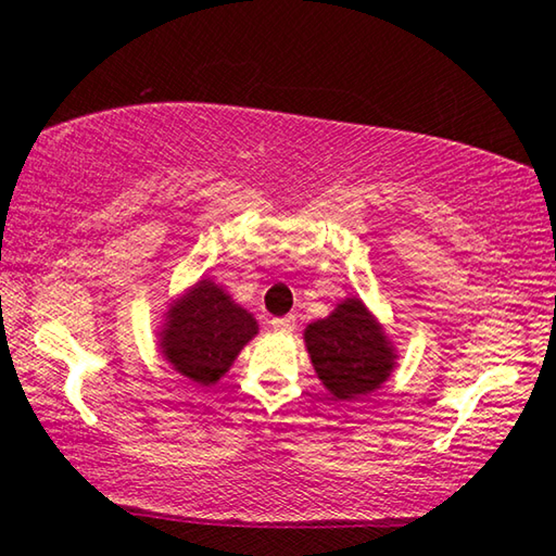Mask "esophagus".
I'll use <instances>...</instances> for the list:
<instances>
[{
	"label": "esophagus",
	"instance_id": "esophagus-1",
	"mask_svg": "<svg viewBox=\"0 0 556 556\" xmlns=\"http://www.w3.org/2000/svg\"><path fill=\"white\" fill-rule=\"evenodd\" d=\"M271 328H275L277 333H291L296 328V318L294 316H285V318H275L271 321Z\"/></svg>",
	"mask_w": 556,
	"mask_h": 556
}]
</instances>
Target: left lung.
Wrapping results in <instances>:
<instances>
[{
    "label": "left lung",
    "instance_id": "left-lung-1",
    "mask_svg": "<svg viewBox=\"0 0 556 556\" xmlns=\"http://www.w3.org/2000/svg\"><path fill=\"white\" fill-rule=\"evenodd\" d=\"M312 365L333 400L370 394L397 368V348L363 299L348 296L326 318L304 328Z\"/></svg>",
    "mask_w": 556,
    "mask_h": 556
}]
</instances>
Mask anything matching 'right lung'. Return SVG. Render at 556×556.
Returning <instances> with one entry per match:
<instances>
[{
  "mask_svg": "<svg viewBox=\"0 0 556 556\" xmlns=\"http://www.w3.org/2000/svg\"><path fill=\"white\" fill-rule=\"evenodd\" d=\"M257 331V318L248 308L213 279H199L172 299L156 336L159 351L178 375L211 388Z\"/></svg>",
  "mask_w": 556,
  "mask_h": 556,
  "instance_id": "1",
  "label": "right lung"
}]
</instances>
